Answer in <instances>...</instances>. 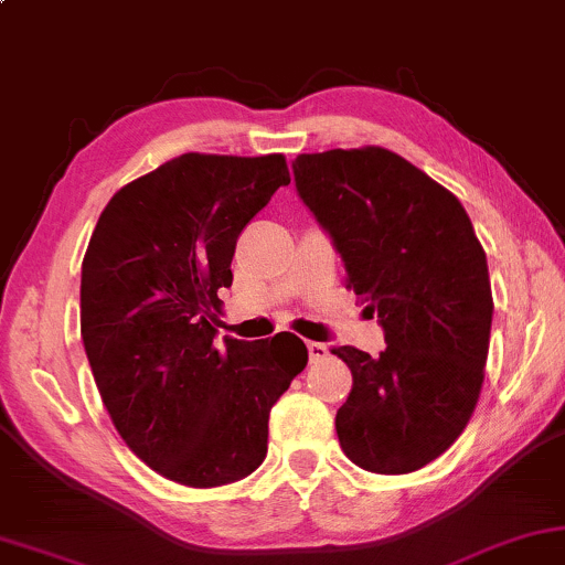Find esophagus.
<instances>
[{"label":"esophagus","instance_id":"34e87169","mask_svg":"<svg viewBox=\"0 0 565 565\" xmlns=\"http://www.w3.org/2000/svg\"><path fill=\"white\" fill-rule=\"evenodd\" d=\"M307 353H310V361L315 364V361H322L328 356V345L310 341V343H307Z\"/></svg>","mask_w":565,"mask_h":565}]
</instances>
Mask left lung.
Instances as JSON below:
<instances>
[{"mask_svg": "<svg viewBox=\"0 0 565 565\" xmlns=\"http://www.w3.org/2000/svg\"><path fill=\"white\" fill-rule=\"evenodd\" d=\"M291 170L341 253L345 287L385 330L380 356L333 349L353 374L338 441L370 472L424 468L465 431L483 387L493 318L483 245L460 201L390 149L299 154Z\"/></svg>", "mask_w": 565, "mask_h": 565, "instance_id": "8db88e82", "label": "left lung"}]
</instances>
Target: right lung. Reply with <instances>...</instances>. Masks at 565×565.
<instances>
[{
  "mask_svg": "<svg viewBox=\"0 0 565 565\" xmlns=\"http://www.w3.org/2000/svg\"><path fill=\"white\" fill-rule=\"evenodd\" d=\"M284 154L188 152L124 185L82 260V343L120 439L162 478L214 488L266 460L268 413L307 366L291 333L214 343L245 224Z\"/></svg>",
  "mask_w": 565,
  "mask_h": 565,
  "instance_id": "1",
  "label": "right lung"
}]
</instances>
